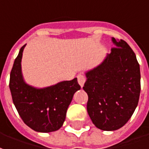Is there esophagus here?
I'll use <instances>...</instances> for the list:
<instances>
[{"instance_id": "1", "label": "esophagus", "mask_w": 149, "mask_h": 149, "mask_svg": "<svg viewBox=\"0 0 149 149\" xmlns=\"http://www.w3.org/2000/svg\"><path fill=\"white\" fill-rule=\"evenodd\" d=\"M78 83H79V84L80 85L81 87H83L84 85L85 81H86V78H85L84 75H83V74H79L78 76Z\"/></svg>"}]
</instances>
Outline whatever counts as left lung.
Instances as JSON below:
<instances>
[{"instance_id":"1","label":"left lung","mask_w":149,"mask_h":149,"mask_svg":"<svg viewBox=\"0 0 149 149\" xmlns=\"http://www.w3.org/2000/svg\"><path fill=\"white\" fill-rule=\"evenodd\" d=\"M115 48L96 67L85 73L87 110L96 127L115 131L123 127L138 105L140 70L126 41L112 37Z\"/></svg>"}]
</instances>
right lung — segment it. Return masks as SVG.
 I'll use <instances>...</instances> for the list:
<instances>
[{
    "mask_svg": "<svg viewBox=\"0 0 149 149\" xmlns=\"http://www.w3.org/2000/svg\"><path fill=\"white\" fill-rule=\"evenodd\" d=\"M25 45L14 60L10 73V89L15 107L24 123L38 132L57 131L64 123L74 94L80 90L77 78L43 88L27 84L22 73Z\"/></svg>",
    "mask_w": 149,
    "mask_h": 149,
    "instance_id": "1",
    "label": "right lung"
}]
</instances>
